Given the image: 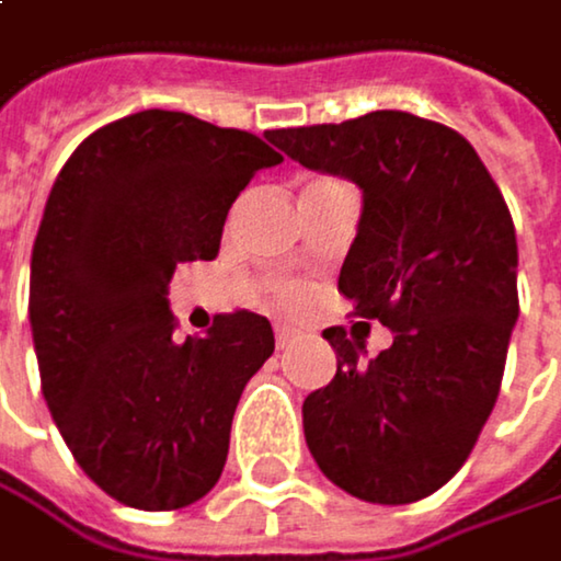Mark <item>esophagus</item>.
Listing matches in <instances>:
<instances>
[{"label": "esophagus", "instance_id": "obj_1", "mask_svg": "<svg viewBox=\"0 0 561 561\" xmlns=\"http://www.w3.org/2000/svg\"><path fill=\"white\" fill-rule=\"evenodd\" d=\"M293 342H296V329L278 322V325H275V345H278V348H289Z\"/></svg>", "mask_w": 561, "mask_h": 561}]
</instances>
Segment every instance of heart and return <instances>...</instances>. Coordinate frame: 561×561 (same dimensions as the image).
I'll use <instances>...</instances> for the list:
<instances>
[{
  "label": "heart",
  "mask_w": 561,
  "mask_h": 561,
  "mask_svg": "<svg viewBox=\"0 0 561 561\" xmlns=\"http://www.w3.org/2000/svg\"><path fill=\"white\" fill-rule=\"evenodd\" d=\"M278 299H283V302H296L299 299V286H293V283L278 286Z\"/></svg>",
  "instance_id": "b5f03b06"
}]
</instances>
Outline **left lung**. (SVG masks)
<instances>
[{
    "mask_svg": "<svg viewBox=\"0 0 561 561\" xmlns=\"http://www.w3.org/2000/svg\"><path fill=\"white\" fill-rule=\"evenodd\" d=\"M268 140L362 186L339 293L352 316L394 332L391 348L362 362V342L325 329L339 371L302 404L306 444L358 500H424L467 463L500 394L519 319L510 206L463 134L408 111L268 130Z\"/></svg>",
    "mask_w": 561,
    "mask_h": 561,
    "instance_id": "obj_1",
    "label": "left lung"
}]
</instances>
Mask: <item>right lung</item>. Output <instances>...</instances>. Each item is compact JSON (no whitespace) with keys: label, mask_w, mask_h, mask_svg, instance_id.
Listing matches in <instances>:
<instances>
[{"label":"right lung","mask_w":561,"mask_h":561,"mask_svg":"<svg viewBox=\"0 0 561 561\" xmlns=\"http://www.w3.org/2000/svg\"><path fill=\"white\" fill-rule=\"evenodd\" d=\"M278 160L249 130L153 107L84 137L48 193L28 283L42 394L78 467L124 506L180 510L222 473L272 325L239 309L176 342L167 286L180 262L216 259L232 199Z\"/></svg>","instance_id":"1"}]
</instances>
